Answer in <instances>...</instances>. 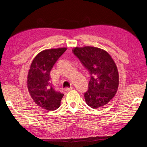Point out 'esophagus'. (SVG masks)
I'll list each match as a JSON object with an SVG mask.
<instances>
[{
	"instance_id": "obj_1",
	"label": "esophagus",
	"mask_w": 147,
	"mask_h": 147,
	"mask_svg": "<svg viewBox=\"0 0 147 147\" xmlns=\"http://www.w3.org/2000/svg\"><path fill=\"white\" fill-rule=\"evenodd\" d=\"M73 89V87H70L69 88H65V90L66 91H69V90H71Z\"/></svg>"
}]
</instances>
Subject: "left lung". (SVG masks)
<instances>
[{
  "label": "left lung",
  "instance_id": "8db88e82",
  "mask_svg": "<svg viewBox=\"0 0 147 147\" xmlns=\"http://www.w3.org/2000/svg\"><path fill=\"white\" fill-rule=\"evenodd\" d=\"M73 53L90 74L89 87L84 97L93 109L106 105L116 94L119 74L116 63L107 52L100 48L76 47Z\"/></svg>",
  "mask_w": 147,
  "mask_h": 147
}]
</instances>
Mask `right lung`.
<instances>
[{
    "label": "right lung",
    "mask_w": 147,
    "mask_h": 147,
    "mask_svg": "<svg viewBox=\"0 0 147 147\" xmlns=\"http://www.w3.org/2000/svg\"><path fill=\"white\" fill-rule=\"evenodd\" d=\"M67 48L46 49L39 53L31 63L28 75L29 94L37 105L47 111L59 107L64 94L55 89L51 82L50 73Z\"/></svg>",
    "instance_id": "obj_1"
}]
</instances>
